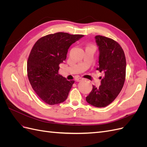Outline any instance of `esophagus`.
I'll return each instance as SVG.
<instances>
[{"mask_svg": "<svg viewBox=\"0 0 147 147\" xmlns=\"http://www.w3.org/2000/svg\"><path fill=\"white\" fill-rule=\"evenodd\" d=\"M83 80H84V78H77V79L76 80V81L78 82H81V81Z\"/></svg>", "mask_w": 147, "mask_h": 147, "instance_id": "1", "label": "esophagus"}]
</instances>
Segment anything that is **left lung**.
<instances>
[{
    "label": "left lung",
    "mask_w": 147,
    "mask_h": 147,
    "mask_svg": "<svg viewBox=\"0 0 147 147\" xmlns=\"http://www.w3.org/2000/svg\"><path fill=\"white\" fill-rule=\"evenodd\" d=\"M95 39L99 51V66L96 69L104 75L99 88L92 85L86 100L96 107H105L116 99L122 90L126 61L122 48L114 40L102 35H96Z\"/></svg>",
    "instance_id": "1"
}]
</instances>
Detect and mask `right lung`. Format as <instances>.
I'll list each match as a JSON object with an SVG mask.
<instances>
[{"mask_svg": "<svg viewBox=\"0 0 147 147\" xmlns=\"http://www.w3.org/2000/svg\"><path fill=\"white\" fill-rule=\"evenodd\" d=\"M83 36L57 32L34 44L27 63L28 76L32 89L46 104H58L67 98L74 81L58 74L59 65L65 60L70 45Z\"/></svg>", "mask_w": 147, "mask_h": 147, "instance_id": "1", "label": "right lung"}]
</instances>
